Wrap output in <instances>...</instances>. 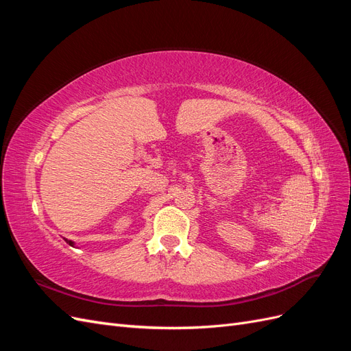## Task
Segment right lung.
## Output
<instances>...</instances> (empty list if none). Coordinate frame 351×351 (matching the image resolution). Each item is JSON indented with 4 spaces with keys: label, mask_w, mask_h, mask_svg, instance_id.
Returning <instances> with one entry per match:
<instances>
[{
    "label": "right lung",
    "mask_w": 351,
    "mask_h": 351,
    "mask_svg": "<svg viewBox=\"0 0 351 351\" xmlns=\"http://www.w3.org/2000/svg\"><path fill=\"white\" fill-rule=\"evenodd\" d=\"M66 241L70 244V246H73V241H71V240H66Z\"/></svg>",
    "instance_id": "1"
}]
</instances>
